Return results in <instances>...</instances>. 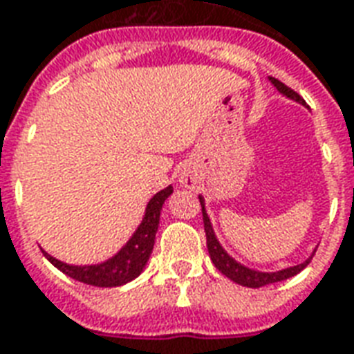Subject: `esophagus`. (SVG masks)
Listing matches in <instances>:
<instances>
[{"label":"esophagus","instance_id":"obj_1","mask_svg":"<svg viewBox=\"0 0 354 354\" xmlns=\"http://www.w3.org/2000/svg\"><path fill=\"white\" fill-rule=\"evenodd\" d=\"M180 184L184 185V187H193V185H195V174H193L192 170H182V174H180Z\"/></svg>","mask_w":354,"mask_h":354}]
</instances>
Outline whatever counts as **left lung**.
Instances as JSON below:
<instances>
[{"instance_id":"obj_1","label":"left lung","mask_w":354,"mask_h":354,"mask_svg":"<svg viewBox=\"0 0 354 354\" xmlns=\"http://www.w3.org/2000/svg\"><path fill=\"white\" fill-rule=\"evenodd\" d=\"M269 81L273 83L274 88L281 94H284L290 100H296L297 104L305 106V100L290 87H286L284 83H281L274 77H269ZM201 201V210H203V223H205V233H207V248L208 254H210V260L216 266V269L222 274H225L227 279H231L233 282H237L241 286H248V288H261V286H267V284H273V282L286 281L290 277L297 274L301 269L307 267V263L311 261V258L315 256L313 254L311 258H307L304 263H297L294 267H286V269H281V271H273V273H263V271H256V269H250V267L239 263L237 260H233L230 254L223 250V246L220 245V241L216 239L214 230H212V223H210V218L207 214V208H205V199L199 197Z\"/></svg>"}]
</instances>
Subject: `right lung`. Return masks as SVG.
<instances>
[{
	"mask_svg": "<svg viewBox=\"0 0 354 354\" xmlns=\"http://www.w3.org/2000/svg\"><path fill=\"white\" fill-rule=\"evenodd\" d=\"M170 193H172V185L165 187L159 193H155L147 203L146 214L142 218L138 230L134 231V235L129 239V243L115 256H111L109 260L102 261V263H94V266H70V263H64V261L53 258L45 250H43V254L57 269H60L62 273L72 277L75 281L83 282V284L100 286V288H113V286L127 284V282L136 279L144 271V267H146L147 260L151 256L162 205L170 197Z\"/></svg>",
	"mask_w": 354,
	"mask_h": 354,
	"instance_id": "right-lung-1",
	"label": "right lung"
}]
</instances>
